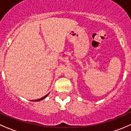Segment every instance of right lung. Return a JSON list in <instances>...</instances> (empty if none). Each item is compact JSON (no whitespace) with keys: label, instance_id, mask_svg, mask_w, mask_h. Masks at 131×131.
<instances>
[{"label":"right lung","instance_id":"obj_1","mask_svg":"<svg viewBox=\"0 0 131 131\" xmlns=\"http://www.w3.org/2000/svg\"><path fill=\"white\" fill-rule=\"evenodd\" d=\"M48 94H49V93H48V94H46V96H44L43 97H42V98H40V99H37V100H33V101H35V102H38V101H40V100H42L43 99H44V98H46V97L48 96Z\"/></svg>","mask_w":131,"mask_h":131}]
</instances>
